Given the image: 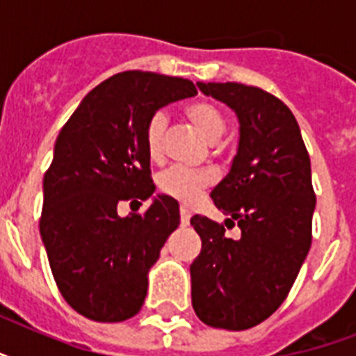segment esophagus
Listing matches in <instances>:
<instances>
[{"label": "esophagus", "mask_w": 356, "mask_h": 356, "mask_svg": "<svg viewBox=\"0 0 356 356\" xmlns=\"http://www.w3.org/2000/svg\"><path fill=\"white\" fill-rule=\"evenodd\" d=\"M179 211H181V225H188V222H190V211H188V207H184V205H181V209H179Z\"/></svg>", "instance_id": "obj_1"}]
</instances>
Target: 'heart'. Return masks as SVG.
<instances>
[{
  "label": "heart",
  "mask_w": 356,
  "mask_h": 356,
  "mask_svg": "<svg viewBox=\"0 0 356 356\" xmlns=\"http://www.w3.org/2000/svg\"><path fill=\"white\" fill-rule=\"evenodd\" d=\"M184 116L194 123V127L205 136L209 142H216L225 133V118L222 111L211 102L200 99L192 102L184 107ZM166 114L162 111L151 114L144 129V145L151 161H159L164 147V133H166ZM214 181L209 170H190V168L173 166L161 173L159 188L170 197L192 203L205 188H209Z\"/></svg>",
  "instance_id": "b5f03b06"
}]
</instances>
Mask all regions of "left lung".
<instances>
[{"label":"left lung","mask_w":356,"mask_h":356,"mask_svg":"<svg viewBox=\"0 0 356 356\" xmlns=\"http://www.w3.org/2000/svg\"><path fill=\"white\" fill-rule=\"evenodd\" d=\"M240 123L231 170L211 192L240 238L195 214L201 253L190 266L192 305L203 323L243 331L270 318L286 299L312 242L316 195L310 156L292 111L257 86L197 83Z\"/></svg>","instance_id":"left-lung-1"}]
</instances>
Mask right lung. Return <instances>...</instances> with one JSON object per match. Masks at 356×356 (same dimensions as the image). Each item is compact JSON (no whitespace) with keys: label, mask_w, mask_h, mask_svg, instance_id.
Returning <instances> with one entry per match:
<instances>
[{"label":"right lung","mask_w":356,"mask_h":356,"mask_svg":"<svg viewBox=\"0 0 356 356\" xmlns=\"http://www.w3.org/2000/svg\"><path fill=\"white\" fill-rule=\"evenodd\" d=\"M197 94L192 81L122 72L85 96L55 142L44 175L40 236L58 290L88 320L138 314L147 271L179 227V203L156 195L144 214H118L120 201L155 192L144 129L168 103Z\"/></svg>","instance_id":"add662e5"}]
</instances>
